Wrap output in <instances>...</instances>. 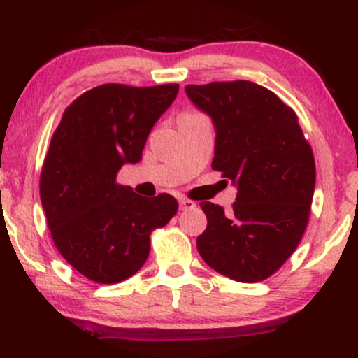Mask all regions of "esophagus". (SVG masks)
Wrapping results in <instances>:
<instances>
[{
    "mask_svg": "<svg viewBox=\"0 0 358 358\" xmlns=\"http://www.w3.org/2000/svg\"><path fill=\"white\" fill-rule=\"evenodd\" d=\"M178 203H180V210H190V208H193L196 205L193 200H188V199H180Z\"/></svg>",
    "mask_w": 358,
    "mask_h": 358,
    "instance_id": "obj_1",
    "label": "esophagus"
}]
</instances>
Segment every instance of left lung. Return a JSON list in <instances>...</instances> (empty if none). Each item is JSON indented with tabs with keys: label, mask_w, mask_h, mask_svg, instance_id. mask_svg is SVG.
I'll return each mask as SVG.
<instances>
[{
	"label": "left lung",
	"mask_w": 358,
	"mask_h": 358,
	"mask_svg": "<svg viewBox=\"0 0 358 358\" xmlns=\"http://www.w3.org/2000/svg\"><path fill=\"white\" fill-rule=\"evenodd\" d=\"M212 117V168L237 185L231 212L202 202L207 229L196 239L212 269L239 282L273 276L306 231L315 192V158L298 116L273 90L249 80L187 85Z\"/></svg>",
	"instance_id": "1"
}]
</instances>
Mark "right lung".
Returning a JSON list of instances; mask_svg holds the SVG:
<instances>
[{"instance_id":"add662e5","label":"right lung","mask_w":358,"mask_h":358,"mask_svg":"<svg viewBox=\"0 0 358 358\" xmlns=\"http://www.w3.org/2000/svg\"><path fill=\"white\" fill-rule=\"evenodd\" d=\"M178 84H102L62 114L40 175V199L62 257L82 276L116 285L136 274L150 236L178 210L168 193L139 196L116 176L138 163L151 127L170 108Z\"/></svg>"}]
</instances>
